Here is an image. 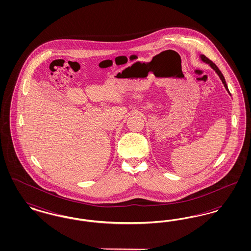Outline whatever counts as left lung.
I'll list each match as a JSON object with an SVG mask.
<instances>
[{
  "label": "left lung",
  "instance_id": "8db88e82",
  "mask_svg": "<svg viewBox=\"0 0 251 251\" xmlns=\"http://www.w3.org/2000/svg\"><path fill=\"white\" fill-rule=\"evenodd\" d=\"M201 60H202L203 62L204 63H206V64H209L210 65V67L212 68V69H214L215 70V72L217 73V75L219 76V78L221 79V81H222V83H223V84H224V86H225V88H226V90H227V92L229 93V91H228V88H227V84H226V81H225V78H224V76H223V74L221 73V72L219 71V69L216 67V65H215V63H213L212 61L210 59H208L205 55H201ZM230 94V93H229Z\"/></svg>",
  "mask_w": 251,
  "mask_h": 251
}]
</instances>
